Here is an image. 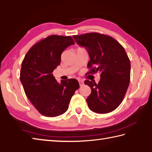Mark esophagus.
<instances>
[{
  "mask_svg": "<svg viewBox=\"0 0 152 152\" xmlns=\"http://www.w3.org/2000/svg\"><path fill=\"white\" fill-rule=\"evenodd\" d=\"M79 85H80V86H83V85H84V82L82 80H79Z\"/></svg>",
  "mask_w": 152,
  "mask_h": 152,
  "instance_id": "esophagus-1",
  "label": "esophagus"
}]
</instances>
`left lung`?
I'll list each match as a JSON object with an SVG mask.
<instances>
[{"instance_id": "1", "label": "left lung", "mask_w": 152, "mask_h": 152, "mask_svg": "<svg viewBox=\"0 0 152 152\" xmlns=\"http://www.w3.org/2000/svg\"><path fill=\"white\" fill-rule=\"evenodd\" d=\"M77 45L85 47L90 56L88 73H100L98 84L86 80L91 88L86 98L90 110L107 113L121 103L131 79V62L125 49L115 39L98 33L73 35ZM92 66H94L93 68Z\"/></svg>"}]
</instances>
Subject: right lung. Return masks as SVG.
Masks as SVG:
<instances>
[{"label": "right lung", "mask_w": 152, "mask_h": 152, "mask_svg": "<svg viewBox=\"0 0 152 152\" xmlns=\"http://www.w3.org/2000/svg\"><path fill=\"white\" fill-rule=\"evenodd\" d=\"M75 44L70 36L50 35L34 45L21 63L20 80L27 98L42 115L56 117L67 110L79 88L77 80L58 83L52 72L61 62V54Z\"/></svg>", "instance_id": "obj_1"}]
</instances>
